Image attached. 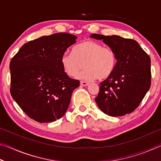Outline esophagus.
I'll use <instances>...</instances> for the list:
<instances>
[{
  "label": "esophagus",
  "mask_w": 161,
  "mask_h": 161,
  "mask_svg": "<svg viewBox=\"0 0 161 161\" xmlns=\"http://www.w3.org/2000/svg\"><path fill=\"white\" fill-rule=\"evenodd\" d=\"M80 84H81V85L84 86H88L89 85V83L86 82V81H81Z\"/></svg>",
  "instance_id": "1"
}]
</instances>
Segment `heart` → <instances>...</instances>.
I'll return each mask as SVG.
<instances>
[{
    "label": "heart",
    "instance_id": "obj_1",
    "mask_svg": "<svg viewBox=\"0 0 161 161\" xmlns=\"http://www.w3.org/2000/svg\"><path fill=\"white\" fill-rule=\"evenodd\" d=\"M72 53H65L61 57V64L67 75L75 77L84 67L77 78L84 81L105 80L112 74L116 64V56L112 49L103 47L99 42L86 40L75 46Z\"/></svg>",
    "mask_w": 161,
    "mask_h": 161
}]
</instances>
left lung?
Listing matches in <instances>:
<instances>
[{
  "label": "left lung",
  "instance_id": "obj_1",
  "mask_svg": "<svg viewBox=\"0 0 161 161\" xmlns=\"http://www.w3.org/2000/svg\"><path fill=\"white\" fill-rule=\"evenodd\" d=\"M92 38L103 40L116 56L114 72L100 83L95 99L100 110L110 116L131 113L151 86V59L139 44L119 35L92 34Z\"/></svg>",
  "mask_w": 161,
  "mask_h": 161
}]
</instances>
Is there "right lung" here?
I'll list each match as a JSON object with an SVG mask.
<instances>
[{"label": "right lung", "mask_w": 161, "mask_h": 161, "mask_svg": "<svg viewBox=\"0 0 161 161\" xmlns=\"http://www.w3.org/2000/svg\"><path fill=\"white\" fill-rule=\"evenodd\" d=\"M77 39L66 32L40 37L22 46L10 61V94L35 121L51 123L66 113L80 83L68 77L60 59Z\"/></svg>", "instance_id": "right-lung-1"}]
</instances>
